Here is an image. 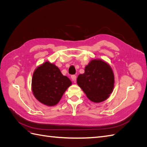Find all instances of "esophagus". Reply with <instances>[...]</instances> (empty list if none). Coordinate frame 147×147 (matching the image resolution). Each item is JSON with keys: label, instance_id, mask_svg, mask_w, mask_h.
Returning <instances> with one entry per match:
<instances>
[{"label": "esophagus", "instance_id": "obj_1", "mask_svg": "<svg viewBox=\"0 0 147 147\" xmlns=\"http://www.w3.org/2000/svg\"><path fill=\"white\" fill-rule=\"evenodd\" d=\"M71 78H72V81H74V82H75V81H76V79H77V77H76V75H72V76H71Z\"/></svg>", "mask_w": 147, "mask_h": 147}]
</instances>
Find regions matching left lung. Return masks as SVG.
<instances>
[{
	"instance_id": "left-lung-1",
	"label": "left lung",
	"mask_w": 147,
	"mask_h": 147,
	"mask_svg": "<svg viewBox=\"0 0 147 147\" xmlns=\"http://www.w3.org/2000/svg\"><path fill=\"white\" fill-rule=\"evenodd\" d=\"M78 85L88 98L94 102L106 100L112 92L115 78L109 64L100 59H93L80 74L77 80Z\"/></svg>"
}]
</instances>
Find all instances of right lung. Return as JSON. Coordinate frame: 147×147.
I'll use <instances>...</instances> for the list:
<instances>
[{
  "label": "right lung",
  "mask_w": 147,
  "mask_h": 147,
  "mask_svg": "<svg viewBox=\"0 0 147 147\" xmlns=\"http://www.w3.org/2000/svg\"><path fill=\"white\" fill-rule=\"evenodd\" d=\"M71 84L70 79L64 76L57 66L47 61L34 71L32 91L40 102L47 106H54Z\"/></svg>",
  "instance_id": "right-lung-1"
}]
</instances>
